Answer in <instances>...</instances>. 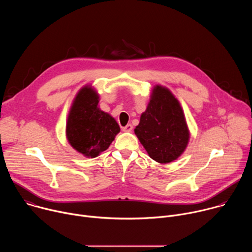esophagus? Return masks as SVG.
<instances>
[{
  "mask_svg": "<svg viewBox=\"0 0 252 252\" xmlns=\"http://www.w3.org/2000/svg\"><path fill=\"white\" fill-rule=\"evenodd\" d=\"M123 130L126 131V132H129V131L132 130V126H131L130 124H129V125H126V126L123 127Z\"/></svg>",
  "mask_w": 252,
  "mask_h": 252,
  "instance_id": "esophagus-1",
  "label": "esophagus"
}]
</instances>
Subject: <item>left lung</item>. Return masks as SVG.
<instances>
[{"label":"left lung","mask_w":252,"mask_h":252,"mask_svg":"<svg viewBox=\"0 0 252 252\" xmlns=\"http://www.w3.org/2000/svg\"><path fill=\"white\" fill-rule=\"evenodd\" d=\"M134 133L151 158L159 163L171 162L184 154L189 129L181 103L167 88L154 87Z\"/></svg>","instance_id":"1"}]
</instances>
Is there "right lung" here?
Wrapping results in <instances>:
<instances>
[{
    "label": "right lung",
    "instance_id": "obj_1",
    "mask_svg": "<svg viewBox=\"0 0 252 252\" xmlns=\"http://www.w3.org/2000/svg\"><path fill=\"white\" fill-rule=\"evenodd\" d=\"M99 95L90 85L83 87L68 112L65 135L69 145L86 158H96L109 149L121 131L117 121L98 107Z\"/></svg>",
    "mask_w": 252,
    "mask_h": 252
}]
</instances>
